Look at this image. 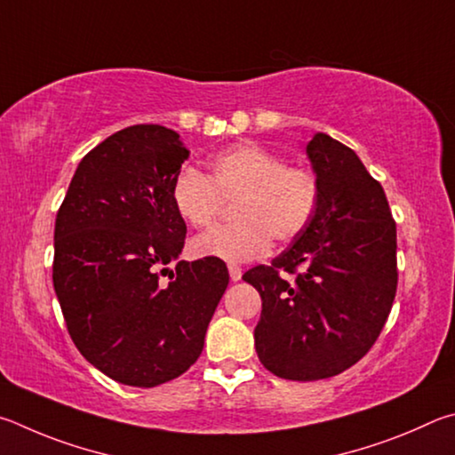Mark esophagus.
<instances>
[{"instance_id":"esophagus-1","label":"esophagus","mask_w":455,"mask_h":455,"mask_svg":"<svg viewBox=\"0 0 455 455\" xmlns=\"http://www.w3.org/2000/svg\"><path fill=\"white\" fill-rule=\"evenodd\" d=\"M228 269H229V277H232V282H240V280H242L243 272H242V267H240V266L229 264V266H228Z\"/></svg>"}]
</instances>
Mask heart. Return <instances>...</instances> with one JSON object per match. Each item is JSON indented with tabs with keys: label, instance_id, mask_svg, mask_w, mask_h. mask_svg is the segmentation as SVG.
Instances as JSON below:
<instances>
[{
	"label": "heart",
	"instance_id": "obj_1",
	"mask_svg": "<svg viewBox=\"0 0 455 455\" xmlns=\"http://www.w3.org/2000/svg\"><path fill=\"white\" fill-rule=\"evenodd\" d=\"M320 180L306 165H290L277 151L240 143L215 156L205 173L183 167L172 183L180 218L205 228L234 202L235 223L215 226L191 240L197 258L248 261L266 256L274 237L288 243L306 232L320 205Z\"/></svg>",
	"mask_w": 455,
	"mask_h": 455
}]
</instances>
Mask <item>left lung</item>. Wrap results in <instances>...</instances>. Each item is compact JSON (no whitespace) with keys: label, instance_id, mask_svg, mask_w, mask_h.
<instances>
[{"label":"left lung","instance_id":"obj_1","mask_svg":"<svg viewBox=\"0 0 455 455\" xmlns=\"http://www.w3.org/2000/svg\"><path fill=\"white\" fill-rule=\"evenodd\" d=\"M306 154L322 188L312 223L272 266L243 274L261 296L253 331L259 362L293 381L338 376L360 362L397 288L395 221L384 188L328 133H315Z\"/></svg>","mask_w":455,"mask_h":455}]
</instances>
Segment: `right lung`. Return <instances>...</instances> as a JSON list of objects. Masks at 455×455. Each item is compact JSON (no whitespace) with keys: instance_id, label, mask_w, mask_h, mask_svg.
Masks as SVG:
<instances>
[{"instance_id":"obj_1","label":"right lung","mask_w":455,"mask_h":455,"mask_svg":"<svg viewBox=\"0 0 455 455\" xmlns=\"http://www.w3.org/2000/svg\"><path fill=\"white\" fill-rule=\"evenodd\" d=\"M188 156L164 125L116 132L79 162L55 218L53 288L69 336L125 386L188 371L229 283L221 259L178 261L188 229L172 183Z\"/></svg>"}]
</instances>
